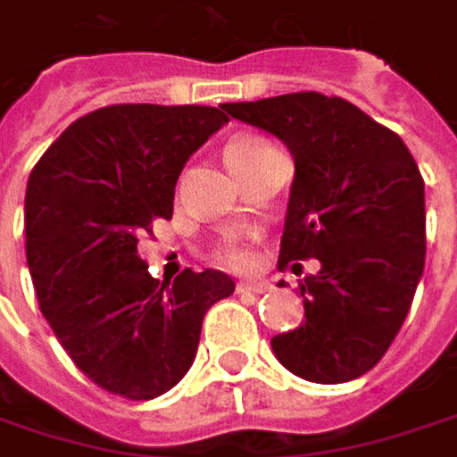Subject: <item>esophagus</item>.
<instances>
[{"label":"esophagus","instance_id":"1","mask_svg":"<svg viewBox=\"0 0 457 457\" xmlns=\"http://www.w3.org/2000/svg\"><path fill=\"white\" fill-rule=\"evenodd\" d=\"M237 291L243 294V291H251V294H267V291H272V286L267 283V280H240L237 283Z\"/></svg>","mask_w":457,"mask_h":457}]
</instances>
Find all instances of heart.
I'll return each mask as SVG.
<instances>
[{
    "instance_id": "1",
    "label": "heart",
    "mask_w": 457,
    "mask_h": 457,
    "mask_svg": "<svg viewBox=\"0 0 457 457\" xmlns=\"http://www.w3.org/2000/svg\"><path fill=\"white\" fill-rule=\"evenodd\" d=\"M264 147H270V142H264V139H256V137H237L232 139L228 145V163H237V161H245V158H251V155H256L259 150H264ZM220 259L229 264V267H245L248 262H251V253H248V248H245V243H237V240H228L222 248H220Z\"/></svg>"
}]
</instances>
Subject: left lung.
Listing matches in <instances>:
<instances>
[{
	"label": "left lung",
	"mask_w": 457,
	"mask_h": 457,
	"mask_svg": "<svg viewBox=\"0 0 457 457\" xmlns=\"http://www.w3.org/2000/svg\"><path fill=\"white\" fill-rule=\"evenodd\" d=\"M222 111L283 139L294 155L278 270L320 262L318 275L299 283L304 322L272 338L275 357L315 384L360 378L392 346L423 275L418 163L400 135L341 97L294 92Z\"/></svg>",
	"instance_id": "obj_1"
}]
</instances>
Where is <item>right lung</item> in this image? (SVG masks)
Returning <instances> with one entry per match:
<instances>
[{"mask_svg":"<svg viewBox=\"0 0 457 457\" xmlns=\"http://www.w3.org/2000/svg\"><path fill=\"white\" fill-rule=\"evenodd\" d=\"M229 119L209 105H108L76 119L26 187V259L42 315L100 389L153 400L195 360L209 307L235 291L217 270L155 280L142 235L171 220L187 158Z\"/></svg>","mask_w":457,"mask_h":457,"instance_id":"obj_1","label":"right lung"}]
</instances>
